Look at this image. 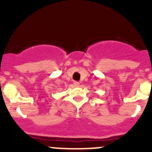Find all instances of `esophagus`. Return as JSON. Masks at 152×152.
I'll list each match as a JSON object with an SVG mask.
<instances>
[{
    "instance_id": "34e87169",
    "label": "esophagus",
    "mask_w": 152,
    "mask_h": 152,
    "mask_svg": "<svg viewBox=\"0 0 152 152\" xmlns=\"http://www.w3.org/2000/svg\"><path fill=\"white\" fill-rule=\"evenodd\" d=\"M74 85L75 86H79L80 85V83H79V82H74Z\"/></svg>"
}]
</instances>
